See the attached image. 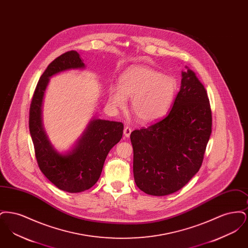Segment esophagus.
<instances>
[{"mask_svg":"<svg viewBox=\"0 0 248 248\" xmlns=\"http://www.w3.org/2000/svg\"><path fill=\"white\" fill-rule=\"evenodd\" d=\"M131 132H132V129H131L130 127H128V126L124 127V137H125V138H129L130 135H131Z\"/></svg>","mask_w":248,"mask_h":248,"instance_id":"obj_1","label":"esophagus"}]
</instances>
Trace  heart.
Segmentation results:
<instances>
[{
	"instance_id": "b5f03b06",
	"label": "heart",
	"mask_w": 248,
	"mask_h": 248,
	"mask_svg": "<svg viewBox=\"0 0 248 248\" xmlns=\"http://www.w3.org/2000/svg\"><path fill=\"white\" fill-rule=\"evenodd\" d=\"M176 80L151 67L137 65L129 68L120 78L119 87H111L108 102L124 108L131 100V110L141 124H153L165 117L177 94Z\"/></svg>"
}]
</instances>
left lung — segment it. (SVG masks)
<instances>
[{
	"label": "left lung",
	"mask_w": 248,
	"mask_h": 248,
	"mask_svg": "<svg viewBox=\"0 0 248 248\" xmlns=\"http://www.w3.org/2000/svg\"><path fill=\"white\" fill-rule=\"evenodd\" d=\"M186 69L170 112L130 136L135 182L150 195L165 196L183 188L199 171L211 135L206 90L194 71Z\"/></svg>",
	"instance_id": "obj_1"
}]
</instances>
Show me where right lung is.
Returning a JSON list of instances; mask_svg holds the SVG:
<instances>
[{
	"label": "right lung",
	"mask_w": 248,
	"mask_h": 248,
	"mask_svg": "<svg viewBox=\"0 0 248 248\" xmlns=\"http://www.w3.org/2000/svg\"><path fill=\"white\" fill-rule=\"evenodd\" d=\"M76 51L67 52L48 65L36 86L30 108V133L42 173L59 189L76 193L90 189L101 175L109 151L123 137L124 124L91 119L71 150L60 153L50 142L43 124V101L50 78L60 72L84 70Z\"/></svg>",
	"instance_id": "right-lung-1"
}]
</instances>
